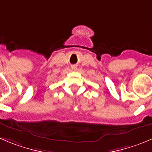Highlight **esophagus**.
Instances as JSON below:
<instances>
[{
	"instance_id": "esophagus-1",
	"label": "esophagus",
	"mask_w": 152,
	"mask_h": 152,
	"mask_svg": "<svg viewBox=\"0 0 152 152\" xmlns=\"http://www.w3.org/2000/svg\"><path fill=\"white\" fill-rule=\"evenodd\" d=\"M76 67H75V66H73V67H72V69H73V70H76Z\"/></svg>"
}]
</instances>
